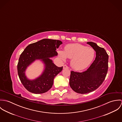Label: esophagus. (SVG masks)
Instances as JSON below:
<instances>
[{"label": "esophagus", "mask_w": 122, "mask_h": 122, "mask_svg": "<svg viewBox=\"0 0 122 122\" xmlns=\"http://www.w3.org/2000/svg\"><path fill=\"white\" fill-rule=\"evenodd\" d=\"M69 67L67 66V65H64V66H63V69H69Z\"/></svg>", "instance_id": "1"}]
</instances>
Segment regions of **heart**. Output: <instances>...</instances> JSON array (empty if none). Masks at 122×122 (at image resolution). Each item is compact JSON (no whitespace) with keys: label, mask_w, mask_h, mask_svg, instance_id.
<instances>
[{"label":"heart","mask_w":122,"mask_h":122,"mask_svg":"<svg viewBox=\"0 0 122 122\" xmlns=\"http://www.w3.org/2000/svg\"><path fill=\"white\" fill-rule=\"evenodd\" d=\"M59 57L65 61L66 57L72 59L71 65L76 70H82L87 67L93 60L95 51L91 47L80 44L69 45L65 47V52H59Z\"/></svg>","instance_id":"heart-1"}]
</instances>
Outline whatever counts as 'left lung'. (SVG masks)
<instances>
[{"label":"left lung","instance_id":"1","mask_svg":"<svg viewBox=\"0 0 122 122\" xmlns=\"http://www.w3.org/2000/svg\"><path fill=\"white\" fill-rule=\"evenodd\" d=\"M96 52V58L87 70L82 72L71 71L70 86L75 92L86 94L92 92L104 82L108 70V55L103 48L92 42H88Z\"/></svg>","mask_w":122,"mask_h":122}]
</instances>
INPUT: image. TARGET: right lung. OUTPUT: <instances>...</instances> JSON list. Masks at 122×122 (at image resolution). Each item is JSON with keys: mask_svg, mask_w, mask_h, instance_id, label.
Instances as JSON below:
<instances>
[{"mask_svg": "<svg viewBox=\"0 0 122 122\" xmlns=\"http://www.w3.org/2000/svg\"><path fill=\"white\" fill-rule=\"evenodd\" d=\"M62 42L58 40L43 39L28 46L20 56L17 64L19 78L29 92L40 94L49 91L53 85L54 77L61 71L63 67H58L49 59L58 55L56 51ZM36 59H41L46 65L43 74L34 81L28 80L25 75L26 67Z\"/></svg>", "mask_w": 122, "mask_h": 122, "instance_id": "obj_1", "label": "right lung"}]
</instances>
